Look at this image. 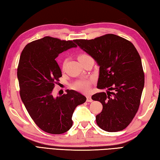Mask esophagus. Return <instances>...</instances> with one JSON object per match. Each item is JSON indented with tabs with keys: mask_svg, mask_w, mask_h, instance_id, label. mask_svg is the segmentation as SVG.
Segmentation results:
<instances>
[{
	"mask_svg": "<svg viewBox=\"0 0 160 160\" xmlns=\"http://www.w3.org/2000/svg\"><path fill=\"white\" fill-rule=\"evenodd\" d=\"M87 101L88 102H91L93 101V100L91 99V96H89V95H88V96H87Z\"/></svg>",
	"mask_w": 160,
	"mask_h": 160,
	"instance_id": "34e87169",
	"label": "esophagus"
}]
</instances>
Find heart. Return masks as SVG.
I'll use <instances>...</instances> for the list:
<instances>
[{"label":"heart","instance_id":"b5f03b06","mask_svg":"<svg viewBox=\"0 0 160 160\" xmlns=\"http://www.w3.org/2000/svg\"><path fill=\"white\" fill-rule=\"evenodd\" d=\"M87 57H89V56H88L87 54H85V53H80V55L78 56V58L79 60V61H80L84 58H86ZM65 63H66V61L64 60L62 64L63 67H64V66H65ZM89 86H90L89 80H80L75 83L73 85V88L74 89L82 91V92H87V91H89Z\"/></svg>","mask_w":160,"mask_h":160}]
</instances>
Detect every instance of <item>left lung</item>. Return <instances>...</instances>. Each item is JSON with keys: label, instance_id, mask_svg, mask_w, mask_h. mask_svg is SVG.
<instances>
[{"label": "left lung", "instance_id": "8db88e82", "mask_svg": "<svg viewBox=\"0 0 160 160\" xmlns=\"http://www.w3.org/2000/svg\"><path fill=\"white\" fill-rule=\"evenodd\" d=\"M100 67L97 87L107 92L94 94L102 104L96 115L98 127L108 132L123 130L138 111L144 86L141 58L132 43L108 33L91 40H75Z\"/></svg>", "mask_w": 160, "mask_h": 160}]
</instances>
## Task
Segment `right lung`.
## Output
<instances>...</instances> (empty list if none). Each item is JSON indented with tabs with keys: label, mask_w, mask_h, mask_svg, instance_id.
<instances>
[{
	"label": "right lung",
	"mask_w": 160,
	"mask_h": 160,
	"mask_svg": "<svg viewBox=\"0 0 160 160\" xmlns=\"http://www.w3.org/2000/svg\"><path fill=\"white\" fill-rule=\"evenodd\" d=\"M77 45L74 40L45 36L28 44L17 69L20 96L29 115L42 131L62 134L72 127L75 108L87 100L74 90L53 98L52 91L62 76L56 58L59 53Z\"/></svg>",
	"instance_id": "obj_1"
}]
</instances>
